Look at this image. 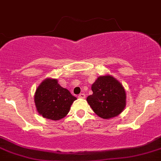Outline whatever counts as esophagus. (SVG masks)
<instances>
[{
    "mask_svg": "<svg viewBox=\"0 0 161 161\" xmlns=\"http://www.w3.org/2000/svg\"><path fill=\"white\" fill-rule=\"evenodd\" d=\"M79 98H86V95H85V94H83V93H81V94H79Z\"/></svg>",
    "mask_w": 161,
    "mask_h": 161,
    "instance_id": "34e87169",
    "label": "esophagus"
}]
</instances>
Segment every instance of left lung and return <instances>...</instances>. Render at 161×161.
Listing matches in <instances>:
<instances>
[{
  "mask_svg": "<svg viewBox=\"0 0 161 161\" xmlns=\"http://www.w3.org/2000/svg\"><path fill=\"white\" fill-rule=\"evenodd\" d=\"M93 94L86 101L94 112L105 119L117 116L126 105V93L123 86L111 75L100 76L91 86Z\"/></svg>",
  "mask_w": 161,
  "mask_h": 161,
  "instance_id": "obj_1",
  "label": "left lung"
}]
</instances>
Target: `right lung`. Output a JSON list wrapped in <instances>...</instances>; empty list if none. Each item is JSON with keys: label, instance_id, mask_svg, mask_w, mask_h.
<instances>
[{"label": "right lung", "instance_id": "right-lung-1", "mask_svg": "<svg viewBox=\"0 0 161 161\" xmlns=\"http://www.w3.org/2000/svg\"><path fill=\"white\" fill-rule=\"evenodd\" d=\"M75 99L76 98L70 91L58 83L57 79H52L43 81L34 95V102L39 114L52 120H58L66 116Z\"/></svg>", "mask_w": 161, "mask_h": 161}]
</instances>
